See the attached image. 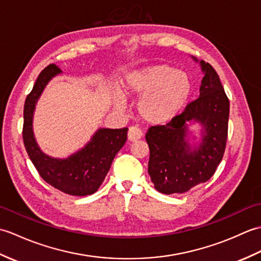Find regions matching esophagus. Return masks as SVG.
I'll return each mask as SVG.
<instances>
[{
	"label": "esophagus",
	"mask_w": 261,
	"mask_h": 261,
	"mask_svg": "<svg viewBox=\"0 0 261 261\" xmlns=\"http://www.w3.org/2000/svg\"><path fill=\"white\" fill-rule=\"evenodd\" d=\"M141 137H142V132L136 126H131L129 131H127V140L131 142H135L137 140L141 139Z\"/></svg>",
	"instance_id": "1"
}]
</instances>
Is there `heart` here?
<instances>
[{"mask_svg":"<svg viewBox=\"0 0 261 261\" xmlns=\"http://www.w3.org/2000/svg\"><path fill=\"white\" fill-rule=\"evenodd\" d=\"M125 92L141 96L138 112L150 124L167 123L185 107L192 93L187 74L167 64L132 71L124 81Z\"/></svg>","mask_w":261,"mask_h":261,"instance_id":"1","label":"heart"}]
</instances>
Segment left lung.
Listing matches in <instances>:
<instances>
[{"instance_id":"obj_1","label":"left lung","mask_w":261,"mask_h":261,"mask_svg":"<svg viewBox=\"0 0 261 261\" xmlns=\"http://www.w3.org/2000/svg\"><path fill=\"white\" fill-rule=\"evenodd\" d=\"M199 64L204 73L199 97L168 123L150 126L146 134L150 150L148 173L154 188L167 195L185 193L207 181L225 150L229 98L215 69L203 60ZM192 120L203 125L202 142L193 149L187 139V123Z\"/></svg>"}]
</instances>
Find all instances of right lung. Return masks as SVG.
Here are the masks:
<instances>
[{"mask_svg":"<svg viewBox=\"0 0 261 261\" xmlns=\"http://www.w3.org/2000/svg\"><path fill=\"white\" fill-rule=\"evenodd\" d=\"M59 73L62 71L57 65H48L39 74L32 91L27 96L22 130L23 143L39 175L49 185L69 195H91L101 186L115 154L125 143L127 127L97 130L84 148L67 159L53 158L43 153L33 136V111L43 88Z\"/></svg>","mask_w":261,"mask_h":261,"instance_id":"1","label":"right lung"}]
</instances>
